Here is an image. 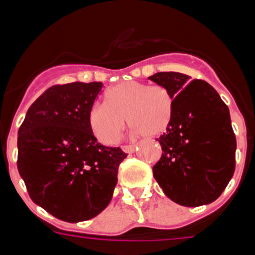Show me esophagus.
<instances>
[{
  "instance_id": "34e87169",
  "label": "esophagus",
  "mask_w": 255,
  "mask_h": 255,
  "mask_svg": "<svg viewBox=\"0 0 255 255\" xmlns=\"http://www.w3.org/2000/svg\"><path fill=\"white\" fill-rule=\"evenodd\" d=\"M123 150L125 153H132L135 150V145L134 144H129V145H123Z\"/></svg>"
}]
</instances>
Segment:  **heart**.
<instances>
[{
  "mask_svg": "<svg viewBox=\"0 0 255 255\" xmlns=\"http://www.w3.org/2000/svg\"><path fill=\"white\" fill-rule=\"evenodd\" d=\"M175 101L163 85L126 82L106 93V103H96L89 112V123L96 136L105 144H114L125 126L138 134L154 138L170 128Z\"/></svg>",
  "mask_w": 255,
  "mask_h": 255,
  "instance_id": "1",
  "label": "heart"
}]
</instances>
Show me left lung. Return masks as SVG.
I'll return each mask as SVG.
<instances>
[{"label": "left lung", "mask_w": 255, "mask_h": 255, "mask_svg": "<svg viewBox=\"0 0 255 255\" xmlns=\"http://www.w3.org/2000/svg\"><path fill=\"white\" fill-rule=\"evenodd\" d=\"M175 101L173 119L157 140L162 155L153 176L171 200L199 207L215 202L235 171L236 138L229 107L204 80L181 73L149 76Z\"/></svg>", "instance_id": "1"}]
</instances>
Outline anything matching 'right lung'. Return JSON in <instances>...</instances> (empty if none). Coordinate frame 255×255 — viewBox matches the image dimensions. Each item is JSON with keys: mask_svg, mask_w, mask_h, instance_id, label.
Returning <instances> with one entry per match:
<instances>
[{"mask_svg": "<svg viewBox=\"0 0 255 255\" xmlns=\"http://www.w3.org/2000/svg\"><path fill=\"white\" fill-rule=\"evenodd\" d=\"M100 82L53 85L29 107L17 135V170L29 197L56 218L100 215L126 153L97 141L89 123Z\"/></svg>", "mask_w": 255, "mask_h": 255, "instance_id": "1", "label": "right lung"}]
</instances>
